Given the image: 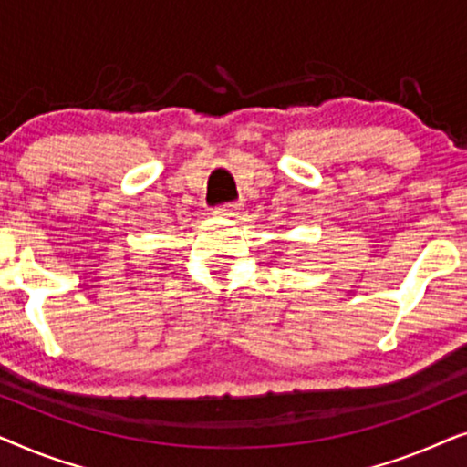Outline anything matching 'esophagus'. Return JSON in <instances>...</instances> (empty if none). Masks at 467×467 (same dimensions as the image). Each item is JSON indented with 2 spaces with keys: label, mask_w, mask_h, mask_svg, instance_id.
<instances>
[{
  "label": "esophagus",
  "mask_w": 467,
  "mask_h": 467,
  "mask_svg": "<svg viewBox=\"0 0 467 467\" xmlns=\"http://www.w3.org/2000/svg\"><path fill=\"white\" fill-rule=\"evenodd\" d=\"M242 210V203H223V206H219V208H214L213 210V214L214 216H219V219H232V216H235Z\"/></svg>",
  "instance_id": "esophagus-1"
}]
</instances>
